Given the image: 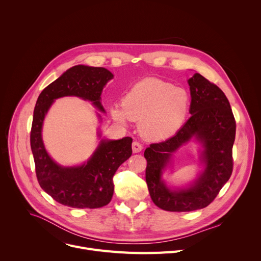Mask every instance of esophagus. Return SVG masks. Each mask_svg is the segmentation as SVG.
I'll use <instances>...</instances> for the list:
<instances>
[{
    "label": "esophagus",
    "mask_w": 261,
    "mask_h": 261,
    "mask_svg": "<svg viewBox=\"0 0 261 261\" xmlns=\"http://www.w3.org/2000/svg\"><path fill=\"white\" fill-rule=\"evenodd\" d=\"M132 150H133L134 153L141 152L143 150V145L140 142H133L132 143Z\"/></svg>",
    "instance_id": "1"
}]
</instances>
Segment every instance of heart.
I'll return each mask as SVG.
<instances>
[{"mask_svg":"<svg viewBox=\"0 0 261 261\" xmlns=\"http://www.w3.org/2000/svg\"><path fill=\"white\" fill-rule=\"evenodd\" d=\"M190 97L187 91L159 78H146L135 84L111 107L112 117L126 123L140 120V130L148 140L170 138L181 129L187 117Z\"/></svg>","mask_w":261,"mask_h":261,"instance_id":"obj_1","label":"heart"}]
</instances>
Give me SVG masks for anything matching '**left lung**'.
Masks as SVG:
<instances>
[{
  "label": "left lung",
  "mask_w": 261,
  "mask_h": 261,
  "mask_svg": "<svg viewBox=\"0 0 261 261\" xmlns=\"http://www.w3.org/2000/svg\"><path fill=\"white\" fill-rule=\"evenodd\" d=\"M191 116L172 138L151 144L145 150L146 182L158 207L168 212H191L210 205L232 172V145L236 121L225 94L199 73L188 79ZM194 138L202 146L204 170L186 188H168L162 171L172 154Z\"/></svg>",
  "instance_id": "obj_1"
}]
</instances>
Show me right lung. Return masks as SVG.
Masks as SVG:
<instances>
[{
	"label": "right lung",
	"instance_id": "right-lung-1",
	"mask_svg": "<svg viewBox=\"0 0 261 261\" xmlns=\"http://www.w3.org/2000/svg\"><path fill=\"white\" fill-rule=\"evenodd\" d=\"M113 74L105 67L75 65L48 85L36 102L31 131L38 182L58 203L73 208H99L112 199L113 176L132 154V139H102L94 153L82 165L64 167L55 162L42 140L43 120L54 101L64 96H77L105 113L100 95ZM100 118V115L98 114ZM98 136L101 138L100 132Z\"/></svg>",
	"mask_w": 261,
	"mask_h": 261
}]
</instances>
